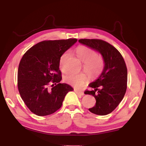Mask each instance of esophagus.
Wrapping results in <instances>:
<instances>
[{"label":"esophagus","instance_id":"obj_1","mask_svg":"<svg viewBox=\"0 0 146 146\" xmlns=\"http://www.w3.org/2000/svg\"><path fill=\"white\" fill-rule=\"evenodd\" d=\"M74 91H75V92L76 94H77L78 96H80V97L84 95V92H83V91H79V90H75Z\"/></svg>","mask_w":146,"mask_h":146}]
</instances>
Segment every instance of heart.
<instances>
[{
	"mask_svg": "<svg viewBox=\"0 0 146 146\" xmlns=\"http://www.w3.org/2000/svg\"><path fill=\"white\" fill-rule=\"evenodd\" d=\"M75 53L78 58L83 62V68L91 78H96L100 75L104 66V62L102 56L96 54L93 49L87 46H80L76 49ZM68 56V52L64 53L59 60V67L63 72L66 70V62ZM64 80L74 87L80 88L87 82L88 75L85 72H70L64 75Z\"/></svg>",
	"mask_w": 146,
	"mask_h": 146,
	"instance_id": "obj_1",
	"label": "heart"
}]
</instances>
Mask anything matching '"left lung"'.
I'll return each instance as SVG.
<instances>
[{"mask_svg":"<svg viewBox=\"0 0 146 146\" xmlns=\"http://www.w3.org/2000/svg\"><path fill=\"white\" fill-rule=\"evenodd\" d=\"M78 42L101 53L104 61L102 73L90 84L91 91L85 94L93 95L96 104L89 111L98 115L111 113L124 97L127 90V70L122 55L111 44L100 39H80Z\"/></svg>","mask_w":146,"mask_h":146,"instance_id":"8db88e82","label":"left lung"}]
</instances>
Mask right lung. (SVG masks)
Here are the masks:
<instances>
[{
    "label": "right lung",
    "instance_id": "1",
    "mask_svg": "<svg viewBox=\"0 0 146 146\" xmlns=\"http://www.w3.org/2000/svg\"><path fill=\"white\" fill-rule=\"evenodd\" d=\"M76 41V38L42 41L29 48L21 58L18 90L24 104L34 114H53L61 108L66 94L73 90L67 84L60 83L59 60Z\"/></svg>",
    "mask_w": 146,
    "mask_h": 146
}]
</instances>
